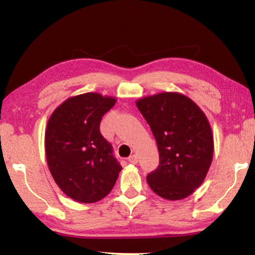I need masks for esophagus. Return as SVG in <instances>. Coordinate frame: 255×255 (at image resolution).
<instances>
[{
  "label": "esophagus",
  "mask_w": 255,
  "mask_h": 255,
  "mask_svg": "<svg viewBox=\"0 0 255 255\" xmlns=\"http://www.w3.org/2000/svg\"><path fill=\"white\" fill-rule=\"evenodd\" d=\"M128 161L130 162V163H132V164H136V163L138 162V157H137V155H136V154H132V155H130V156L128 157Z\"/></svg>",
  "instance_id": "obj_1"
}]
</instances>
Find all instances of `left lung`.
<instances>
[{
    "mask_svg": "<svg viewBox=\"0 0 255 255\" xmlns=\"http://www.w3.org/2000/svg\"><path fill=\"white\" fill-rule=\"evenodd\" d=\"M136 106L156 140L159 164L147 175L153 191L180 200L199 188L214 155L208 119L191 99L176 92L141 98Z\"/></svg>",
    "mask_w": 255,
    "mask_h": 255,
    "instance_id": "1",
    "label": "left lung"
}]
</instances>
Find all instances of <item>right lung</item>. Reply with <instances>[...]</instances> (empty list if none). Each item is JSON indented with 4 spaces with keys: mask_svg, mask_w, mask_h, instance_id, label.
<instances>
[{
    "mask_svg": "<svg viewBox=\"0 0 255 255\" xmlns=\"http://www.w3.org/2000/svg\"><path fill=\"white\" fill-rule=\"evenodd\" d=\"M116 99L90 92L72 97L51 114L45 133L47 164L66 196L83 204L109 193L119 172L112 146L100 132L106 112Z\"/></svg>",
    "mask_w": 255,
    "mask_h": 255,
    "instance_id": "1",
    "label": "right lung"
}]
</instances>
